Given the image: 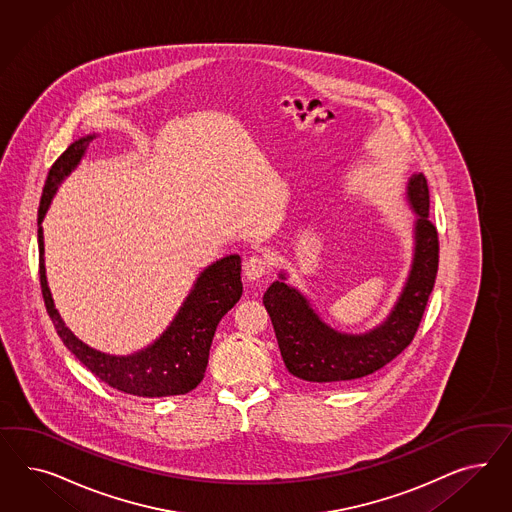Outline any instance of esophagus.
Masks as SVG:
<instances>
[{
    "label": "esophagus",
    "mask_w": 512,
    "mask_h": 512,
    "mask_svg": "<svg viewBox=\"0 0 512 512\" xmlns=\"http://www.w3.org/2000/svg\"><path fill=\"white\" fill-rule=\"evenodd\" d=\"M266 268H268V263H266L264 257H261V255H249L248 259L244 261V276L249 281H257V279L263 278L264 274H266Z\"/></svg>",
    "instance_id": "34e87169"
}]
</instances>
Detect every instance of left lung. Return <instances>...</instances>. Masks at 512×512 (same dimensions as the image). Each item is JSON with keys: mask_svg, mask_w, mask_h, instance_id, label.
<instances>
[{"mask_svg": "<svg viewBox=\"0 0 512 512\" xmlns=\"http://www.w3.org/2000/svg\"><path fill=\"white\" fill-rule=\"evenodd\" d=\"M415 221V255L402 295L379 326L364 334H345L326 325L310 300L279 274L263 296V304L278 338L281 358L298 379L341 385L381 370L413 341L434 289L439 264V238L428 219L430 193L424 174H413L407 184Z\"/></svg>", "mask_w": 512, "mask_h": 512, "instance_id": "left-lung-1", "label": "left lung"}]
</instances>
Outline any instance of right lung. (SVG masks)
I'll list each match as a JSON object with an SVG mask.
<instances>
[{
  "label": "right lung",
  "mask_w": 512,
  "mask_h": 512,
  "mask_svg": "<svg viewBox=\"0 0 512 512\" xmlns=\"http://www.w3.org/2000/svg\"><path fill=\"white\" fill-rule=\"evenodd\" d=\"M95 139L88 135L75 140L63 152L48 172L47 184L39 204L37 238H39V276L48 315L58 336L75 357L109 387L125 394L142 398L180 396L197 387L208 366L210 345L216 334L217 323L242 296V261L238 255L223 257L210 264L195 281L186 302L172 319L171 326L157 340L135 355L114 357L95 351L65 326L48 289L45 272V242L43 219L58 186L69 176L86 154V148Z\"/></svg>",
  "instance_id": "right-lung-1"
}]
</instances>
